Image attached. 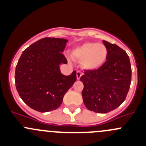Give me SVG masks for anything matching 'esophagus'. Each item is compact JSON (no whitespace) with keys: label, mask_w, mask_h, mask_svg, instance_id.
<instances>
[{"label":"esophagus","mask_w":146,"mask_h":146,"mask_svg":"<svg viewBox=\"0 0 146 146\" xmlns=\"http://www.w3.org/2000/svg\"><path fill=\"white\" fill-rule=\"evenodd\" d=\"M82 73L80 71H77V73H76V76H77V79L78 80H79V79L80 78V77L82 76Z\"/></svg>","instance_id":"1"}]
</instances>
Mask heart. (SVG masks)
<instances>
[{
    "instance_id": "1",
    "label": "heart",
    "mask_w": 146,
    "mask_h": 146,
    "mask_svg": "<svg viewBox=\"0 0 146 146\" xmlns=\"http://www.w3.org/2000/svg\"><path fill=\"white\" fill-rule=\"evenodd\" d=\"M108 51L102 44L85 42L72 51V57L81 61L82 67L88 70H96L104 65L107 58Z\"/></svg>"
}]
</instances>
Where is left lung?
<instances>
[{"label": "left lung", "instance_id": "obj_1", "mask_svg": "<svg viewBox=\"0 0 146 146\" xmlns=\"http://www.w3.org/2000/svg\"><path fill=\"white\" fill-rule=\"evenodd\" d=\"M108 51L107 61L96 70H87L80 78L84 85L83 102L88 110L110 112L126 100L131 82V66L128 54L114 44L103 40Z\"/></svg>", "mask_w": 146, "mask_h": 146}]
</instances>
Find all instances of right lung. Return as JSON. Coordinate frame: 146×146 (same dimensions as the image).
Segmentation results:
<instances>
[{
	"instance_id": "obj_1",
	"label": "right lung",
	"mask_w": 146,
	"mask_h": 146,
	"mask_svg": "<svg viewBox=\"0 0 146 146\" xmlns=\"http://www.w3.org/2000/svg\"><path fill=\"white\" fill-rule=\"evenodd\" d=\"M67 39L45 37L23 52L15 68V87L23 102L40 112L56 110L65 94L76 81V71L61 73L59 65L67 64L62 54Z\"/></svg>"
}]
</instances>
